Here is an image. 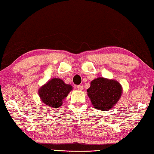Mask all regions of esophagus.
<instances>
[{"label": "esophagus", "mask_w": 154, "mask_h": 154, "mask_svg": "<svg viewBox=\"0 0 154 154\" xmlns=\"http://www.w3.org/2000/svg\"><path fill=\"white\" fill-rule=\"evenodd\" d=\"M76 87H77V88H78V90H82V89H83V86H81V85H78Z\"/></svg>", "instance_id": "obj_1"}]
</instances>
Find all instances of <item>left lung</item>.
Here are the masks:
<instances>
[{
	"instance_id": "obj_1",
	"label": "left lung",
	"mask_w": 154,
	"mask_h": 154,
	"mask_svg": "<svg viewBox=\"0 0 154 154\" xmlns=\"http://www.w3.org/2000/svg\"><path fill=\"white\" fill-rule=\"evenodd\" d=\"M87 92L94 107L98 110L107 111L120 100L122 87L114 80L99 77L91 82Z\"/></svg>"
}]
</instances>
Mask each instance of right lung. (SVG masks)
Returning <instances> with one entry per match:
<instances>
[{
  "label": "right lung",
  "mask_w": 154,
  "mask_h": 154,
  "mask_svg": "<svg viewBox=\"0 0 154 154\" xmlns=\"http://www.w3.org/2000/svg\"><path fill=\"white\" fill-rule=\"evenodd\" d=\"M72 90L70 84H66L60 78H52L40 88L38 94L42 102L53 108H60L69 92Z\"/></svg>",
  "instance_id": "obj_1"
}]
</instances>
